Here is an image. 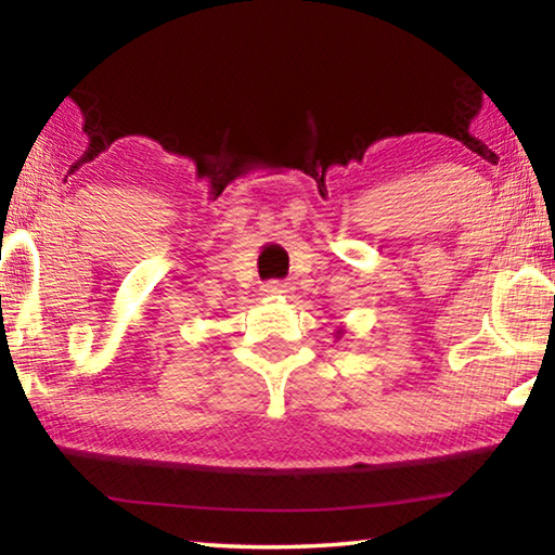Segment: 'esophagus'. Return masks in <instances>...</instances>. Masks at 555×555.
<instances>
[{
  "instance_id": "34e87169",
  "label": "esophagus",
  "mask_w": 555,
  "mask_h": 555,
  "mask_svg": "<svg viewBox=\"0 0 555 555\" xmlns=\"http://www.w3.org/2000/svg\"><path fill=\"white\" fill-rule=\"evenodd\" d=\"M261 291H264L267 296H281L286 294V284H281V281H269V284L261 286Z\"/></svg>"
}]
</instances>
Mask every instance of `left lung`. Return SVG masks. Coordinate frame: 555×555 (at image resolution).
<instances>
[{
  "instance_id": "1",
  "label": "left lung",
  "mask_w": 555,
  "mask_h": 555,
  "mask_svg": "<svg viewBox=\"0 0 555 555\" xmlns=\"http://www.w3.org/2000/svg\"><path fill=\"white\" fill-rule=\"evenodd\" d=\"M343 335V331H337V337H340Z\"/></svg>"
}]
</instances>
